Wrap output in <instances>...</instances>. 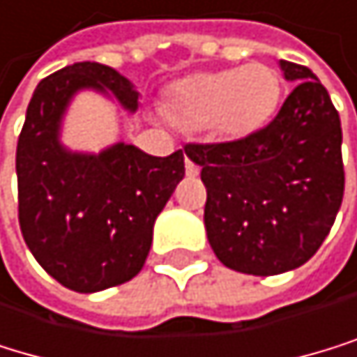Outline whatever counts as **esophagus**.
Segmentation results:
<instances>
[{
	"instance_id": "34e87169",
	"label": "esophagus",
	"mask_w": 357,
	"mask_h": 357,
	"mask_svg": "<svg viewBox=\"0 0 357 357\" xmlns=\"http://www.w3.org/2000/svg\"><path fill=\"white\" fill-rule=\"evenodd\" d=\"M186 175H190V177L199 175V165H195L190 158H186Z\"/></svg>"
}]
</instances>
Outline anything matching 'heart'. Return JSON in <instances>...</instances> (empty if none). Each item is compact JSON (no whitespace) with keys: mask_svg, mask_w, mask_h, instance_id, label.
Instances as JSON below:
<instances>
[{"mask_svg":"<svg viewBox=\"0 0 357 357\" xmlns=\"http://www.w3.org/2000/svg\"><path fill=\"white\" fill-rule=\"evenodd\" d=\"M280 95V73L271 64L253 60L175 84L167 97V112L180 128H212L223 138H243L273 116Z\"/></svg>","mask_w":357,"mask_h":357,"instance_id":"heart-1","label":"heart"}]
</instances>
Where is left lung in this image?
Listing matches in <instances>:
<instances>
[{
    "label": "left lung",
    "mask_w": 357,
    "mask_h": 357,
    "mask_svg": "<svg viewBox=\"0 0 357 357\" xmlns=\"http://www.w3.org/2000/svg\"><path fill=\"white\" fill-rule=\"evenodd\" d=\"M280 67L297 84L264 128L186 147L208 190L212 251L227 268L262 278L314 256L344 192L342 130L330 93L303 64L280 60Z\"/></svg>",
    "instance_id": "obj_1"
}]
</instances>
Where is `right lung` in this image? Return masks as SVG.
Here are the masks:
<instances>
[{"mask_svg": "<svg viewBox=\"0 0 357 357\" xmlns=\"http://www.w3.org/2000/svg\"><path fill=\"white\" fill-rule=\"evenodd\" d=\"M79 89H108L123 108L138 106L132 84L106 64L75 62L45 77L17 143L19 225L56 282L97 293L143 268L153 221L184 177V153L155 158L123 143L99 155L67 151L58 128Z\"/></svg>", "mask_w": 357, "mask_h": 357, "instance_id": "obj_1", "label": "right lung"}]
</instances>
